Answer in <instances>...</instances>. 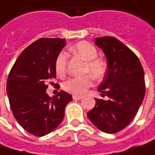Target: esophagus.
Returning <instances> with one entry per match:
<instances>
[{
  "label": "esophagus",
  "instance_id": "obj_1",
  "mask_svg": "<svg viewBox=\"0 0 155 155\" xmlns=\"http://www.w3.org/2000/svg\"><path fill=\"white\" fill-rule=\"evenodd\" d=\"M72 98L74 99V100H80V99L83 98V97L82 96H78V95H73Z\"/></svg>",
  "mask_w": 155,
  "mask_h": 155
}]
</instances>
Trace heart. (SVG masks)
I'll return each mask as SVG.
<instances>
[{
	"label": "heart",
	"instance_id": "b5f03b06",
	"mask_svg": "<svg viewBox=\"0 0 155 155\" xmlns=\"http://www.w3.org/2000/svg\"><path fill=\"white\" fill-rule=\"evenodd\" d=\"M69 51L81 57L85 60L84 72L91 73L92 77L100 80L106 75L108 65L105 60L97 58V50L94 45L88 41H80L76 45L69 47ZM67 56L64 51H61L55 60V71L58 76H63L66 71ZM91 75H85L83 77L71 78L63 84V89L67 92L74 95H82L85 92L88 88L93 84V78Z\"/></svg>",
	"mask_w": 155,
	"mask_h": 155
}]
</instances>
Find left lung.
<instances>
[{"mask_svg":"<svg viewBox=\"0 0 155 155\" xmlns=\"http://www.w3.org/2000/svg\"><path fill=\"white\" fill-rule=\"evenodd\" d=\"M107 58L108 70L98 86L101 96L87 116L93 124L108 134H115L133 121L144 99V71L138 57L114 37L96 38Z\"/></svg>","mask_w":155,"mask_h":155,"instance_id":"1","label":"left lung"}]
</instances>
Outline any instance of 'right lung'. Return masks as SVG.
<instances>
[{
	"instance_id": "add662e5",
	"label": "right lung",
	"mask_w": 155,
	"mask_h": 155,
	"mask_svg": "<svg viewBox=\"0 0 155 155\" xmlns=\"http://www.w3.org/2000/svg\"><path fill=\"white\" fill-rule=\"evenodd\" d=\"M65 39L42 38L20 54L10 71L7 92L12 112L28 133L44 136L61 123L72 97L64 91L50 97L47 84L56 78L55 60Z\"/></svg>"
}]
</instances>
